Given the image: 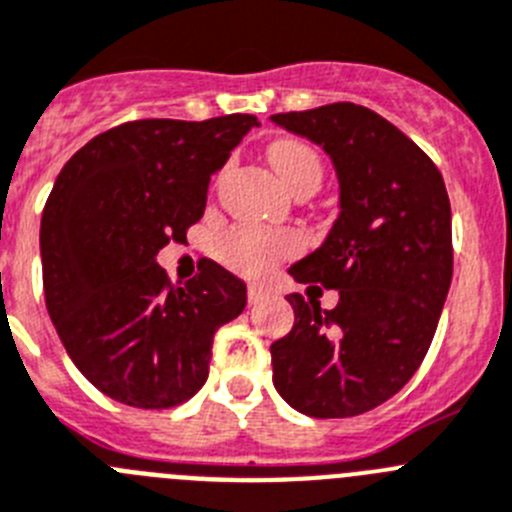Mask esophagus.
<instances>
[{"mask_svg":"<svg viewBox=\"0 0 512 512\" xmlns=\"http://www.w3.org/2000/svg\"><path fill=\"white\" fill-rule=\"evenodd\" d=\"M267 296H270V290H267L262 283L247 285V301H250V306H257V303L267 301Z\"/></svg>","mask_w":512,"mask_h":512,"instance_id":"1","label":"esophagus"}]
</instances>
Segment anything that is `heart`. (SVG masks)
Instances as JSON below:
<instances>
[{"label": "heart", "instance_id": "heart-1", "mask_svg": "<svg viewBox=\"0 0 512 512\" xmlns=\"http://www.w3.org/2000/svg\"><path fill=\"white\" fill-rule=\"evenodd\" d=\"M270 165L288 191L301 186L319 188L324 165L319 153L301 140H275L267 147ZM298 250V237L293 232H257V229H234L224 239L222 257L229 267L245 275H262L283 257Z\"/></svg>", "mask_w": 512, "mask_h": 512}]
</instances>
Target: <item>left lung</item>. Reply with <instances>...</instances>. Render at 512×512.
<instances>
[{"label": "left lung", "instance_id": "obj_1", "mask_svg": "<svg viewBox=\"0 0 512 512\" xmlns=\"http://www.w3.org/2000/svg\"><path fill=\"white\" fill-rule=\"evenodd\" d=\"M270 119L324 147L339 178L334 227L288 270L339 290V303L285 296L296 321L270 347L273 385L306 416H359L411 380L436 334L454 270L444 178L411 137L352 101Z\"/></svg>", "mask_w": 512, "mask_h": 512}]
</instances>
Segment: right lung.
Here are the masks:
<instances>
[{
    "instance_id": "right-lung-1",
    "label": "right lung",
    "mask_w": 512,
    "mask_h": 512,
    "mask_svg": "<svg viewBox=\"0 0 512 512\" xmlns=\"http://www.w3.org/2000/svg\"><path fill=\"white\" fill-rule=\"evenodd\" d=\"M252 127V114L137 119L86 142L55 178L40 222L45 306L109 398L163 411L196 395L216 329L245 311L237 275L204 260L170 285L158 252L204 216L211 176Z\"/></svg>"
}]
</instances>
